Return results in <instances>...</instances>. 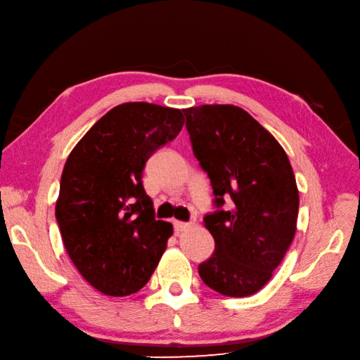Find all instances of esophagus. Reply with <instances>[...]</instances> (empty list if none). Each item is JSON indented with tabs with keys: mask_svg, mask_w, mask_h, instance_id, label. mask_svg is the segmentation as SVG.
Segmentation results:
<instances>
[{
	"mask_svg": "<svg viewBox=\"0 0 360 360\" xmlns=\"http://www.w3.org/2000/svg\"><path fill=\"white\" fill-rule=\"evenodd\" d=\"M191 227V223H185V221H174V229L177 233H181L185 232L186 229H189Z\"/></svg>",
	"mask_w": 360,
	"mask_h": 360,
	"instance_id": "34e87169",
	"label": "esophagus"
}]
</instances>
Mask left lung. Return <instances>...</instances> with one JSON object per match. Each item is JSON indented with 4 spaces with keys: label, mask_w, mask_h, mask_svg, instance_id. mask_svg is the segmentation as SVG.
I'll use <instances>...</instances> for the list:
<instances>
[{
    "label": "left lung",
    "mask_w": 360,
    "mask_h": 360,
    "mask_svg": "<svg viewBox=\"0 0 360 360\" xmlns=\"http://www.w3.org/2000/svg\"><path fill=\"white\" fill-rule=\"evenodd\" d=\"M183 112L218 207L205 217L215 250L198 266L200 278L224 296H250L269 283L295 238L300 194L292 165L278 140L240 107ZM227 196L234 205L221 210Z\"/></svg>",
    "instance_id": "obj_1"
}]
</instances>
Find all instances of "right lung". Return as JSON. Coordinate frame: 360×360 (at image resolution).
<instances>
[{
  "mask_svg": "<svg viewBox=\"0 0 360 360\" xmlns=\"http://www.w3.org/2000/svg\"><path fill=\"white\" fill-rule=\"evenodd\" d=\"M183 124L177 108L122 103L96 122L68 155L56 220L70 259L103 295L139 292L159 264L172 224L155 220L142 172Z\"/></svg>",
  "mask_w": 360,
  "mask_h": 360,
  "instance_id": "obj_1",
  "label": "right lung"
}]
</instances>
